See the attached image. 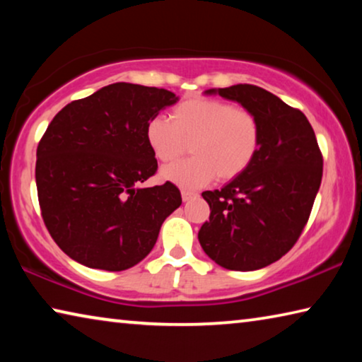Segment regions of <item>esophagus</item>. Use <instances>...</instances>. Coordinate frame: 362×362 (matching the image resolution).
<instances>
[{"label": "esophagus", "instance_id": "esophagus-1", "mask_svg": "<svg viewBox=\"0 0 362 362\" xmlns=\"http://www.w3.org/2000/svg\"><path fill=\"white\" fill-rule=\"evenodd\" d=\"M198 193L196 192H189V189H182V199L183 201H189L192 198H196Z\"/></svg>", "mask_w": 362, "mask_h": 362}]
</instances>
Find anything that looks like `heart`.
Masks as SVG:
<instances>
[{
    "instance_id": "heart-1",
    "label": "heart",
    "mask_w": 362,
    "mask_h": 362,
    "mask_svg": "<svg viewBox=\"0 0 362 362\" xmlns=\"http://www.w3.org/2000/svg\"><path fill=\"white\" fill-rule=\"evenodd\" d=\"M148 146L161 163H173L189 150L193 158L163 169V179L182 188H199L216 177L231 180L259 153L262 126L254 112L230 102L194 97L173 108L170 121L156 116L145 127Z\"/></svg>"
}]
</instances>
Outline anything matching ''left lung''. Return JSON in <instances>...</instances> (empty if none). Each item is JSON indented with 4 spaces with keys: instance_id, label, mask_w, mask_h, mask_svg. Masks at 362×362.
<instances>
[{
    "instance_id": "1",
    "label": "left lung",
    "mask_w": 362,
    "mask_h": 362,
    "mask_svg": "<svg viewBox=\"0 0 362 362\" xmlns=\"http://www.w3.org/2000/svg\"><path fill=\"white\" fill-rule=\"evenodd\" d=\"M257 115L262 144L252 164L222 189L204 192L211 207L198 240L226 269L252 272L279 260L302 235L322 179V155L306 116L252 84L209 89Z\"/></svg>"
}]
</instances>
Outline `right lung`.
Returning a JSON list of instances; mask_svg holds the SVG:
<instances>
[{
  "instance_id": "obj_1",
  "label": "right lung",
  "mask_w": 362,
  "mask_h": 362,
  "mask_svg": "<svg viewBox=\"0 0 362 362\" xmlns=\"http://www.w3.org/2000/svg\"><path fill=\"white\" fill-rule=\"evenodd\" d=\"M177 100L166 89L115 83L54 116L35 177L46 228L70 259L122 272L150 254L182 196L170 182L139 187L158 169L145 127Z\"/></svg>"
}]
</instances>
